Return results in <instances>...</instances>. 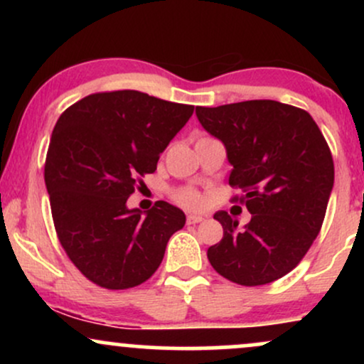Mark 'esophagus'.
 Instances as JSON below:
<instances>
[{"mask_svg":"<svg viewBox=\"0 0 364 364\" xmlns=\"http://www.w3.org/2000/svg\"><path fill=\"white\" fill-rule=\"evenodd\" d=\"M203 220V217L202 215H196V214H190L186 217V223L188 224H198V223H202Z\"/></svg>","mask_w":364,"mask_h":364,"instance_id":"obj_1","label":"esophagus"}]
</instances>
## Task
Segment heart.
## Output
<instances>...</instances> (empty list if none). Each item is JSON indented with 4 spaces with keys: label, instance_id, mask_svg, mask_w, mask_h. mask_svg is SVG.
Returning a JSON list of instances; mask_svg holds the SVG:
<instances>
[{
    "label": "heart",
    "instance_id": "obj_1",
    "mask_svg": "<svg viewBox=\"0 0 364 364\" xmlns=\"http://www.w3.org/2000/svg\"><path fill=\"white\" fill-rule=\"evenodd\" d=\"M174 200H176L179 205L186 208H200L203 205V202H205V200H203V195L200 193V191L191 190V188L178 191V193L174 195Z\"/></svg>",
    "mask_w": 364,
    "mask_h": 364
}]
</instances>
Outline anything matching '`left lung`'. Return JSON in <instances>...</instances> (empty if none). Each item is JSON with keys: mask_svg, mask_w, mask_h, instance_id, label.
<instances>
[{"mask_svg": "<svg viewBox=\"0 0 364 364\" xmlns=\"http://www.w3.org/2000/svg\"><path fill=\"white\" fill-rule=\"evenodd\" d=\"M196 118L224 144L252 220L214 215L224 236L207 252L215 272L240 286H263L289 274L318 236L333 186V159L304 109L277 101L196 107Z\"/></svg>", "mask_w": 364, "mask_h": 364, "instance_id": "left-lung-1", "label": "left lung"}]
</instances>
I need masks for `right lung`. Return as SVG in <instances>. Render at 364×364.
Returning a JSON list of instances; mask_svg holds the SVG:
<instances>
[{
  "label": "right lung",
  "instance_id": "1",
  "mask_svg": "<svg viewBox=\"0 0 364 364\" xmlns=\"http://www.w3.org/2000/svg\"><path fill=\"white\" fill-rule=\"evenodd\" d=\"M193 109L139 90L97 92L70 106L53 129L44 181L54 229L73 265L104 289L152 277L186 223L168 202L141 215L127 200Z\"/></svg>",
  "mask_w": 364,
  "mask_h": 364
}]
</instances>
